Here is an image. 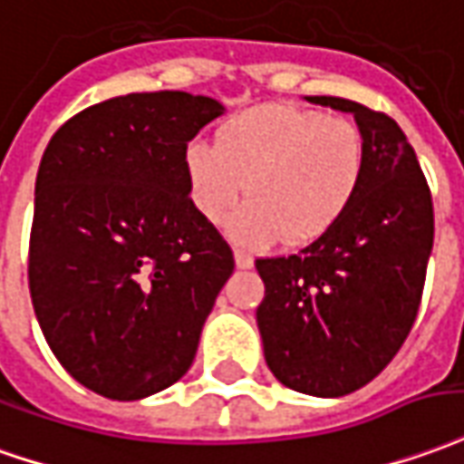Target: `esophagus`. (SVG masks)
Segmentation results:
<instances>
[{
    "mask_svg": "<svg viewBox=\"0 0 464 464\" xmlns=\"http://www.w3.org/2000/svg\"><path fill=\"white\" fill-rule=\"evenodd\" d=\"M233 258H236V266H238V268H251V266H254V258L248 254H243V251H236Z\"/></svg>",
    "mask_w": 464,
    "mask_h": 464,
    "instance_id": "34e87169",
    "label": "esophagus"
}]
</instances>
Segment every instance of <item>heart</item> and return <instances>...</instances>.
<instances>
[{
    "label": "heart",
    "mask_w": 464,
    "mask_h": 464,
    "mask_svg": "<svg viewBox=\"0 0 464 464\" xmlns=\"http://www.w3.org/2000/svg\"><path fill=\"white\" fill-rule=\"evenodd\" d=\"M364 138L352 120L266 105L216 132V148L190 142L186 178L193 206L210 223L228 218L236 243L264 248L316 241L344 216L364 178Z\"/></svg>",
    "instance_id": "obj_1"
}]
</instances>
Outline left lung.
<instances>
[{
  "instance_id": "8db88e82",
  "label": "left lung",
  "mask_w": 464,
  "mask_h": 464,
  "mask_svg": "<svg viewBox=\"0 0 464 464\" xmlns=\"http://www.w3.org/2000/svg\"><path fill=\"white\" fill-rule=\"evenodd\" d=\"M352 112L364 138V178L344 216L294 256L258 258L256 309L264 356L288 390L344 397L362 390L404 344L422 301L435 213L401 128L344 97H306Z\"/></svg>"
}]
</instances>
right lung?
I'll list each match as a JSON object with an SVG mask.
<instances>
[{
  "mask_svg": "<svg viewBox=\"0 0 464 464\" xmlns=\"http://www.w3.org/2000/svg\"><path fill=\"white\" fill-rule=\"evenodd\" d=\"M218 100L132 92L52 135L34 186L29 294L47 344L108 400L186 374L233 274V251L190 200L186 150Z\"/></svg>",
  "mask_w": 464,
  "mask_h": 464,
  "instance_id": "add662e5",
  "label": "right lung"
}]
</instances>
